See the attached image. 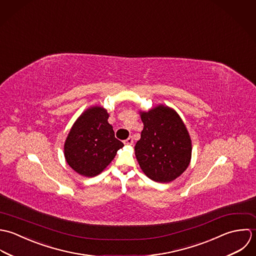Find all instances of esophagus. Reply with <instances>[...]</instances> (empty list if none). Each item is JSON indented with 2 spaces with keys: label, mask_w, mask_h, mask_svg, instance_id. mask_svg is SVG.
<instances>
[{
  "label": "esophagus",
  "mask_w": 256,
  "mask_h": 256,
  "mask_svg": "<svg viewBox=\"0 0 256 256\" xmlns=\"http://www.w3.org/2000/svg\"><path fill=\"white\" fill-rule=\"evenodd\" d=\"M132 144H134V140L132 136H130L128 140H124V144H126V146H132Z\"/></svg>",
  "instance_id": "obj_1"
}]
</instances>
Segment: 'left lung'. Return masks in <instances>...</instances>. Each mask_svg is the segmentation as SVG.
Masks as SVG:
<instances>
[{
	"mask_svg": "<svg viewBox=\"0 0 256 256\" xmlns=\"http://www.w3.org/2000/svg\"><path fill=\"white\" fill-rule=\"evenodd\" d=\"M144 130L134 146L144 173L155 182L168 183L179 177L189 166L192 144L179 114L159 104L140 112Z\"/></svg>",
	"mask_w": 256,
	"mask_h": 256,
	"instance_id": "1",
	"label": "left lung"
}]
</instances>
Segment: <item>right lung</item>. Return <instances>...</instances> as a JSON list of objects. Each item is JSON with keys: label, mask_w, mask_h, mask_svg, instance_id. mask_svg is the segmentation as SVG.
Here are the masks:
<instances>
[{"label": "right lung", "mask_w": 256, "mask_h": 256, "mask_svg": "<svg viewBox=\"0 0 256 256\" xmlns=\"http://www.w3.org/2000/svg\"><path fill=\"white\" fill-rule=\"evenodd\" d=\"M102 106H91L74 122L64 144L68 165L80 175L94 177L112 162L124 144L114 138Z\"/></svg>", "instance_id": "add662e5"}]
</instances>
